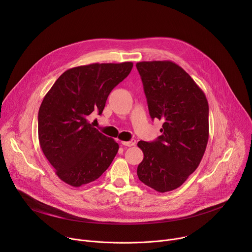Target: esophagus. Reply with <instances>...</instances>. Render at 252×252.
Returning <instances> with one entry per match:
<instances>
[{"mask_svg": "<svg viewBox=\"0 0 252 252\" xmlns=\"http://www.w3.org/2000/svg\"><path fill=\"white\" fill-rule=\"evenodd\" d=\"M121 143L125 147H133V146H135L136 141H135V139H131L129 141H121Z\"/></svg>", "mask_w": 252, "mask_h": 252, "instance_id": "34e87169", "label": "esophagus"}]
</instances>
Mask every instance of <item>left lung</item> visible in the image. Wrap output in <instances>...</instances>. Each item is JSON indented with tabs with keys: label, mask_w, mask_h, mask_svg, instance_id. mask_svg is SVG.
I'll return each mask as SVG.
<instances>
[{
	"label": "left lung",
	"mask_w": 252,
	"mask_h": 252,
	"mask_svg": "<svg viewBox=\"0 0 252 252\" xmlns=\"http://www.w3.org/2000/svg\"><path fill=\"white\" fill-rule=\"evenodd\" d=\"M151 118L162 121L161 135L137 147L143 159L138 179L158 192L181 187L197 168L208 141V102L187 71L170 61L139 62Z\"/></svg>",
	"instance_id": "left-lung-1"
}]
</instances>
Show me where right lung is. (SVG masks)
Here are the masks:
<instances>
[{
	"mask_svg": "<svg viewBox=\"0 0 252 252\" xmlns=\"http://www.w3.org/2000/svg\"><path fill=\"white\" fill-rule=\"evenodd\" d=\"M133 63H91L65 70L45 95L39 110L40 147L56 174L71 187L94 182L119 151L114 138L89 119L101 115L107 96L130 73Z\"/></svg>",
	"mask_w": 252,
	"mask_h": 252,
	"instance_id": "1",
	"label": "right lung"
}]
</instances>
